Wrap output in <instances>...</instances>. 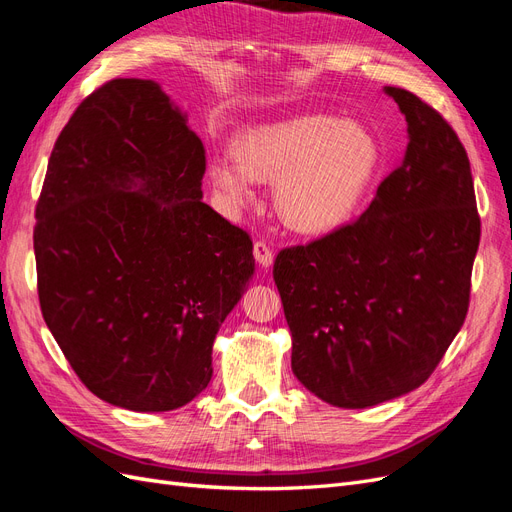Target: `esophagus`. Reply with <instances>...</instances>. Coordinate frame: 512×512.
I'll use <instances>...</instances> for the list:
<instances>
[{
  "label": "esophagus",
  "instance_id": "obj_1",
  "mask_svg": "<svg viewBox=\"0 0 512 512\" xmlns=\"http://www.w3.org/2000/svg\"><path fill=\"white\" fill-rule=\"evenodd\" d=\"M254 258H256V262H258L262 269H269L273 265V252H271V247L265 241H256L254 243Z\"/></svg>",
  "mask_w": 512,
  "mask_h": 512
}]
</instances>
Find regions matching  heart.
<instances>
[{"mask_svg":"<svg viewBox=\"0 0 512 512\" xmlns=\"http://www.w3.org/2000/svg\"><path fill=\"white\" fill-rule=\"evenodd\" d=\"M378 164L376 138L359 123L303 115L241 134L235 156L209 162V179L230 211L250 203L256 179L275 181L273 203L284 224L327 235L350 222Z\"/></svg>","mask_w":512,"mask_h":512,"instance_id":"b5f03b06","label":"heart"}]
</instances>
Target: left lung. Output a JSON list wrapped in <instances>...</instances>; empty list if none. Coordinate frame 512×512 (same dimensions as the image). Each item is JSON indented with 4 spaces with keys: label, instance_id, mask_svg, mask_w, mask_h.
I'll return each mask as SVG.
<instances>
[{
    "label": "left lung",
    "instance_id": "8db88e82",
    "mask_svg": "<svg viewBox=\"0 0 512 512\" xmlns=\"http://www.w3.org/2000/svg\"><path fill=\"white\" fill-rule=\"evenodd\" d=\"M408 123L404 160L359 220L275 258L292 371L337 408L418 389L468 314L480 241L468 153L438 111L384 87Z\"/></svg>",
    "mask_w": 512,
    "mask_h": 512
}]
</instances>
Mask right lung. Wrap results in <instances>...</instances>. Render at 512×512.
Instances as JSON below:
<instances>
[{
    "instance_id": "add662e5",
    "label": "right lung",
    "mask_w": 512,
    "mask_h": 512,
    "mask_svg": "<svg viewBox=\"0 0 512 512\" xmlns=\"http://www.w3.org/2000/svg\"><path fill=\"white\" fill-rule=\"evenodd\" d=\"M205 147L156 81L115 79L53 147L34 252L46 327L87 389L177 410L254 275L252 239L203 203Z\"/></svg>"
}]
</instances>
